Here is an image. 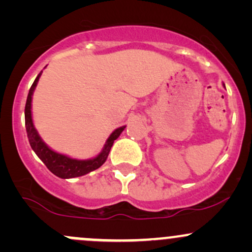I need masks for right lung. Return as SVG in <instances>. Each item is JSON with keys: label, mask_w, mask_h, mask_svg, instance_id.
I'll list each match as a JSON object with an SVG mask.
<instances>
[{"label": "right lung", "mask_w": 252, "mask_h": 252, "mask_svg": "<svg viewBox=\"0 0 252 252\" xmlns=\"http://www.w3.org/2000/svg\"><path fill=\"white\" fill-rule=\"evenodd\" d=\"M40 76H41V73L37 74L33 85L31 86L30 92H28L27 96V102H26L25 106L26 130H27V136L28 140H30L32 149L35 152V154L39 156L40 160L46 164V167H47L54 175L59 176V178L62 179L77 178V176L85 175L88 174V173L92 172V170L99 168V167L105 162L106 158H108V155L112 144H114V141L121 135V132L123 131L126 126L115 130V131L110 135L108 141H106L102 153L98 156H96L94 158H91V160H76V158H68V156L53 152V150L48 148V147L43 143L41 137H40L35 128H34L33 120H32V96H33L34 89H35Z\"/></svg>", "instance_id": "1"}]
</instances>
